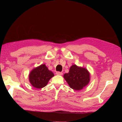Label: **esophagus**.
<instances>
[{
  "instance_id": "obj_1",
  "label": "esophagus",
  "mask_w": 122,
  "mask_h": 122,
  "mask_svg": "<svg viewBox=\"0 0 122 122\" xmlns=\"http://www.w3.org/2000/svg\"><path fill=\"white\" fill-rule=\"evenodd\" d=\"M56 74L57 75H62V73L61 72H56Z\"/></svg>"
}]
</instances>
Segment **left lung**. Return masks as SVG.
Here are the masks:
<instances>
[{
	"mask_svg": "<svg viewBox=\"0 0 122 122\" xmlns=\"http://www.w3.org/2000/svg\"><path fill=\"white\" fill-rule=\"evenodd\" d=\"M64 78L69 86L74 90H81L86 86L90 80V74L84 68L72 65L68 73H65Z\"/></svg>",
	"mask_w": 122,
	"mask_h": 122,
	"instance_id": "left-lung-1",
	"label": "left lung"
}]
</instances>
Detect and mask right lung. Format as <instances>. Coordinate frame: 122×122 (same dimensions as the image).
<instances>
[{
	"instance_id": "add662e5",
	"label": "right lung",
	"mask_w": 122,
	"mask_h": 122,
	"mask_svg": "<svg viewBox=\"0 0 122 122\" xmlns=\"http://www.w3.org/2000/svg\"><path fill=\"white\" fill-rule=\"evenodd\" d=\"M54 76L45 64L34 68L29 73V80L32 86L36 88L46 86L49 80Z\"/></svg>"
}]
</instances>
